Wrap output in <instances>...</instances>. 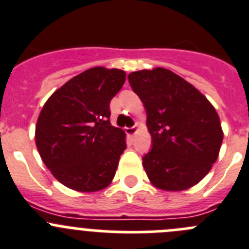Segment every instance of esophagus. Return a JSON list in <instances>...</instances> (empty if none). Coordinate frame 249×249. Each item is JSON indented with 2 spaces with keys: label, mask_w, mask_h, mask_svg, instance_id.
Returning <instances> with one entry per match:
<instances>
[{
  "label": "esophagus",
  "mask_w": 249,
  "mask_h": 249,
  "mask_svg": "<svg viewBox=\"0 0 249 249\" xmlns=\"http://www.w3.org/2000/svg\"><path fill=\"white\" fill-rule=\"evenodd\" d=\"M126 133H127V136L132 137V138H133V137L136 136L137 133H138V128H137L136 126L131 127V128H126Z\"/></svg>",
  "instance_id": "esophagus-1"
}]
</instances>
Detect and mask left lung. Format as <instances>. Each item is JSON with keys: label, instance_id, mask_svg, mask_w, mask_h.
I'll return each instance as SVG.
<instances>
[{"label": "left lung", "instance_id": "obj_1", "mask_svg": "<svg viewBox=\"0 0 249 249\" xmlns=\"http://www.w3.org/2000/svg\"><path fill=\"white\" fill-rule=\"evenodd\" d=\"M146 111L153 148L143 166L154 187L179 192L199 183L217 160L224 132L209 100L191 83L162 67L128 75Z\"/></svg>", "mask_w": 249, "mask_h": 249}]
</instances>
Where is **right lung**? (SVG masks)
Returning a JSON list of instances; mask_svg holds the SVG:
<instances>
[{"label":"right lung","instance_id":"obj_1","mask_svg":"<svg viewBox=\"0 0 249 249\" xmlns=\"http://www.w3.org/2000/svg\"><path fill=\"white\" fill-rule=\"evenodd\" d=\"M126 72L93 67L58 88L44 104L35 144L56 179L77 192L91 193L110 186L126 133L110 123V103Z\"/></svg>","mask_w":249,"mask_h":249}]
</instances>
